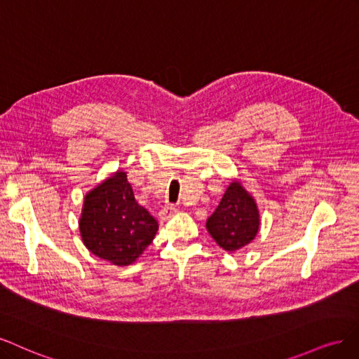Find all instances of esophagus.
Instances as JSON below:
<instances>
[{
  "label": "esophagus",
  "instance_id": "1",
  "mask_svg": "<svg viewBox=\"0 0 359 359\" xmlns=\"http://www.w3.org/2000/svg\"><path fill=\"white\" fill-rule=\"evenodd\" d=\"M176 213H177L176 207H172V205H164L163 209H161V212H159V217L163 219V221H167V219L172 217Z\"/></svg>",
  "mask_w": 359,
  "mask_h": 359
}]
</instances>
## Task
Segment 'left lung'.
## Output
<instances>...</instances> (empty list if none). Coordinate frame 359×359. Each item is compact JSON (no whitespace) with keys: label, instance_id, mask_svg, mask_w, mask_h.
I'll return each mask as SVG.
<instances>
[{"label":"left lung","instance_id":"1","mask_svg":"<svg viewBox=\"0 0 359 359\" xmlns=\"http://www.w3.org/2000/svg\"><path fill=\"white\" fill-rule=\"evenodd\" d=\"M259 217L255 198L236 179L229 183L221 203L207 219L205 228L224 250L236 252L257 237L261 225Z\"/></svg>","mask_w":359,"mask_h":359}]
</instances>
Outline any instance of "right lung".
<instances>
[{
  "mask_svg": "<svg viewBox=\"0 0 359 359\" xmlns=\"http://www.w3.org/2000/svg\"><path fill=\"white\" fill-rule=\"evenodd\" d=\"M79 229L90 253L126 267L152 243L158 222L137 203L126 172L118 170L86 192Z\"/></svg>",
  "mask_w": 359,
  "mask_h": 359,
  "instance_id": "1",
  "label": "right lung"
}]
</instances>
